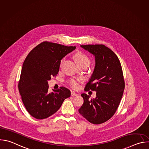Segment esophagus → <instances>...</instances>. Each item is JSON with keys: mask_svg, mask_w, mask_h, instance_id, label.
<instances>
[{"mask_svg": "<svg viewBox=\"0 0 149 149\" xmlns=\"http://www.w3.org/2000/svg\"><path fill=\"white\" fill-rule=\"evenodd\" d=\"M77 95H78L77 93H76L75 92H73V91L71 92V96H77Z\"/></svg>", "mask_w": 149, "mask_h": 149, "instance_id": "esophagus-1", "label": "esophagus"}]
</instances>
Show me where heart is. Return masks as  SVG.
I'll return each instance as SVG.
<instances>
[{"label": "heart", "instance_id": "obj_1", "mask_svg": "<svg viewBox=\"0 0 149 149\" xmlns=\"http://www.w3.org/2000/svg\"><path fill=\"white\" fill-rule=\"evenodd\" d=\"M74 58L77 63L79 66L83 65H86L89 66V65L90 64V62H91L90 59L86 54H84L81 52H78L76 53L74 55ZM63 61V59H62L61 61V65H62ZM81 81H82L81 79H71L69 81V84L73 88L76 89L78 87L79 83L81 82Z\"/></svg>", "mask_w": 149, "mask_h": 149}]
</instances>
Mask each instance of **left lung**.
Segmentation results:
<instances>
[{
  "label": "left lung",
  "instance_id": "8db88e82",
  "mask_svg": "<svg viewBox=\"0 0 149 149\" xmlns=\"http://www.w3.org/2000/svg\"><path fill=\"white\" fill-rule=\"evenodd\" d=\"M81 47L95 56V67L84 90L96 91V98L83 93L84 103L79 114L94 124L103 123L111 118L121 100L125 82L120 62L115 53L104 45Z\"/></svg>",
  "mask_w": 149,
  "mask_h": 149
}]
</instances>
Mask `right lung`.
Returning a JSON list of instances; mask_svg holds the SVG:
<instances>
[{
    "instance_id": "add662e5",
    "label": "right lung",
    "mask_w": 149,
    "mask_h": 149,
    "mask_svg": "<svg viewBox=\"0 0 149 149\" xmlns=\"http://www.w3.org/2000/svg\"><path fill=\"white\" fill-rule=\"evenodd\" d=\"M75 48L45 41L35 47L25 58L18 88L26 110L34 118L49 117L70 97V91L63 87L49 93L48 81L56 76L61 60Z\"/></svg>"
}]
</instances>
